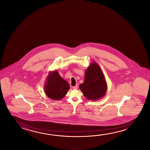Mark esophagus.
Masks as SVG:
<instances>
[{
    "mask_svg": "<svg viewBox=\"0 0 150 150\" xmlns=\"http://www.w3.org/2000/svg\"><path fill=\"white\" fill-rule=\"evenodd\" d=\"M77 88H78V86H77V85H76V86L73 87V89H74V90H76V89H77Z\"/></svg>",
    "mask_w": 150,
    "mask_h": 150,
    "instance_id": "esophagus-1",
    "label": "esophagus"
}]
</instances>
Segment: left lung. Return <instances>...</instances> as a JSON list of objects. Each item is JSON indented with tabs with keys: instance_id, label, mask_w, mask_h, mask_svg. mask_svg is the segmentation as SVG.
<instances>
[{
	"instance_id": "8db88e82",
	"label": "left lung",
	"mask_w": 150,
	"mask_h": 150,
	"mask_svg": "<svg viewBox=\"0 0 150 150\" xmlns=\"http://www.w3.org/2000/svg\"><path fill=\"white\" fill-rule=\"evenodd\" d=\"M79 88L88 100H97L105 96L107 84L97 63L92 62L86 69L84 81L79 85Z\"/></svg>"
}]
</instances>
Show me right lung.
<instances>
[{"label": "right lung", "mask_w": 150, "mask_h": 150, "mask_svg": "<svg viewBox=\"0 0 150 150\" xmlns=\"http://www.w3.org/2000/svg\"><path fill=\"white\" fill-rule=\"evenodd\" d=\"M69 89V83L59 75L57 71H49L44 86V92L49 98L55 100H61Z\"/></svg>", "instance_id": "1"}]
</instances>
